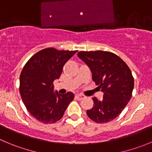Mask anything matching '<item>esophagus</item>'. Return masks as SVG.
Segmentation results:
<instances>
[{
  "instance_id": "obj_1",
  "label": "esophagus",
  "mask_w": 152,
  "mask_h": 152,
  "mask_svg": "<svg viewBox=\"0 0 152 152\" xmlns=\"http://www.w3.org/2000/svg\"><path fill=\"white\" fill-rule=\"evenodd\" d=\"M76 97L78 99V100H83V99L86 98V97H85L84 95H81V94H76Z\"/></svg>"
}]
</instances>
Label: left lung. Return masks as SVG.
<instances>
[{
    "mask_svg": "<svg viewBox=\"0 0 152 152\" xmlns=\"http://www.w3.org/2000/svg\"><path fill=\"white\" fill-rule=\"evenodd\" d=\"M78 57L90 68L92 79L103 92V100L93 97L87 115L97 123H106L121 114L130 101L134 79L130 68L115 54L104 51L79 52Z\"/></svg>",
    "mask_w": 152,
    "mask_h": 152,
    "instance_id": "1",
    "label": "left lung"
}]
</instances>
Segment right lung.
<instances>
[{"instance_id":"add662e5","label":"right lung","mask_w":152,"mask_h":152,"mask_svg":"<svg viewBox=\"0 0 152 152\" xmlns=\"http://www.w3.org/2000/svg\"><path fill=\"white\" fill-rule=\"evenodd\" d=\"M76 52L42 49L22 69L19 86L22 101L30 114L40 122L52 124L60 120L74 98L72 92L55 93L53 82L59 79L64 65Z\"/></svg>"}]
</instances>
